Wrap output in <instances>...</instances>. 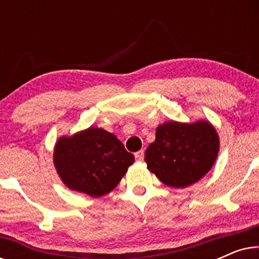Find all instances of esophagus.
Returning a JSON list of instances; mask_svg holds the SVG:
<instances>
[{
    "mask_svg": "<svg viewBox=\"0 0 259 259\" xmlns=\"http://www.w3.org/2000/svg\"><path fill=\"white\" fill-rule=\"evenodd\" d=\"M144 155H145L144 151L141 150V151L137 152V153H136V159H137L138 161H143V160H144Z\"/></svg>",
    "mask_w": 259,
    "mask_h": 259,
    "instance_id": "esophagus-1",
    "label": "esophagus"
}]
</instances>
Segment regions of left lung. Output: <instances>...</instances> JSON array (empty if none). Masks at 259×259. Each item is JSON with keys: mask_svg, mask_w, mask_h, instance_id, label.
<instances>
[{"mask_svg": "<svg viewBox=\"0 0 259 259\" xmlns=\"http://www.w3.org/2000/svg\"><path fill=\"white\" fill-rule=\"evenodd\" d=\"M218 151V134L208 121H167L157 127L155 140L145 152V161L161 183L183 189L210 171Z\"/></svg>", "mask_w": 259, "mask_h": 259, "instance_id": "8db88e82", "label": "left lung"}]
</instances>
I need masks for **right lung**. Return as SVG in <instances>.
<instances>
[{
	"instance_id": "1",
	"label": "right lung",
	"mask_w": 259,
	"mask_h": 259,
	"mask_svg": "<svg viewBox=\"0 0 259 259\" xmlns=\"http://www.w3.org/2000/svg\"><path fill=\"white\" fill-rule=\"evenodd\" d=\"M134 155L107 131L90 127L55 144L54 165L67 187L98 198L115 189Z\"/></svg>"
}]
</instances>
